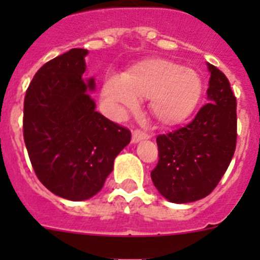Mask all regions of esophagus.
Here are the masks:
<instances>
[{
  "mask_svg": "<svg viewBox=\"0 0 260 260\" xmlns=\"http://www.w3.org/2000/svg\"><path fill=\"white\" fill-rule=\"evenodd\" d=\"M150 138V135L147 134L146 132H143V130H134L133 132V138H132V141L133 143H138V142H141L143 141V139H148Z\"/></svg>",
  "mask_w": 260,
  "mask_h": 260,
  "instance_id": "obj_1",
  "label": "esophagus"
}]
</instances>
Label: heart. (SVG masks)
<instances>
[{
	"label": "heart",
	"instance_id": "heart-1",
	"mask_svg": "<svg viewBox=\"0 0 260 260\" xmlns=\"http://www.w3.org/2000/svg\"><path fill=\"white\" fill-rule=\"evenodd\" d=\"M203 93V80L192 69L168 59H148L128 69L121 79L108 78L103 96L117 110H133L137 99H150L158 122L178 125L189 118Z\"/></svg>",
	"mask_w": 260,
	"mask_h": 260
}]
</instances>
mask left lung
Segmentation results:
<instances>
[{"instance_id":"left-lung-1","label":"left lung","mask_w":260,"mask_h":260,"mask_svg":"<svg viewBox=\"0 0 260 260\" xmlns=\"http://www.w3.org/2000/svg\"><path fill=\"white\" fill-rule=\"evenodd\" d=\"M208 102L185 127L156 138L158 161L153 185L172 203H190L213 191L237 144V99L228 78L208 63Z\"/></svg>"}]
</instances>
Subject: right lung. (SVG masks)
Wrapping results in <instances>:
<instances>
[{
	"label": "right lung",
	"mask_w": 260,
	"mask_h": 260,
	"mask_svg": "<svg viewBox=\"0 0 260 260\" xmlns=\"http://www.w3.org/2000/svg\"><path fill=\"white\" fill-rule=\"evenodd\" d=\"M87 49L74 48L41 66L24 96L23 138L39 181L69 201L102 190L132 133L96 112L86 82Z\"/></svg>",
	"instance_id": "right-lung-1"
}]
</instances>
